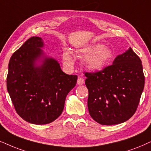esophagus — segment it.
I'll list each match as a JSON object with an SVG mask.
<instances>
[{
    "label": "esophagus",
    "instance_id": "esophagus-1",
    "mask_svg": "<svg viewBox=\"0 0 151 151\" xmlns=\"http://www.w3.org/2000/svg\"><path fill=\"white\" fill-rule=\"evenodd\" d=\"M84 83V79L83 78H81V77H79L78 78V80H77V84L79 86H81L83 85Z\"/></svg>",
    "mask_w": 151,
    "mask_h": 151
}]
</instances>
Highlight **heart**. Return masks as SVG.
I'll return each instance as SVG.
<instances>
[{
    "label": "heart",
    "instance_id": "1",
    "mask_svg": "<svg viewBox=\"0 0 151 151\" xmlns=\"http://www.w3.org/2000/svg\"><path fill=\"white\" fill-rule=\"evenodd\" d=\"M80 53L86 57L83 65L92 72L99 71L103 69L113 57V53L109 47L101 44H95L82 48ZM63 61L68 66H72L74 58L70 50H65L63 53Z\"/></svg>",
    "mask_w": 151,
    "mask_h": 151
}]
</instances>
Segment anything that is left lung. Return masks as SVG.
<instances>
[{"label":"left lung","mask_w":151,"mask_h":151,"mask_svg":"<svg viewBox=\"0 0 151 151\" xmlns=\"http://www.w3.org/2000/svg\"><path fill=\"white\" fill-rule=\"evenodd\" d=\"M90 115L102 125L127 121L136 112L144 87L142 61L130 47L101 71L85 72Z\"/></svg>","instance_id":"8db88e82"}]
</instances>
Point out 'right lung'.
<instances>
[{
  "label": "right lung",
  "mask_w": 151,
  "mask_h": 151,
  "mask_svg": "<svg viewBox=\"0 0 151 151\" xmlns=\"http://www.w3.org/2000/svg\"><path fill=\"white\" fill-rule=\"evenodd\" d=\"M41 38L27 40L12 56L7 88L16 111L29 123L42 125L54 122L63 110L65 98L76 86L77 75H68L57 60L43 56ZM43 56L42 64L35 62Z\"/></svg>",
  "instance_id": "right-lung-1"
}]
</instances>
